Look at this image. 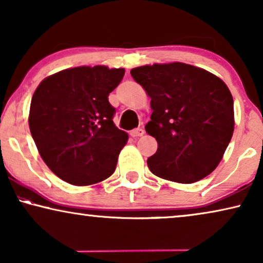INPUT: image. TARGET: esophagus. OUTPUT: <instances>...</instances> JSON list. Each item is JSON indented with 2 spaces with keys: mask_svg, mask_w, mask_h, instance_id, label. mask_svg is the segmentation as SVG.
Segmentation results:
<instances>
[{
  "mask_svg": "<svg viewBox=\"0 0 263 263\" xmlns=\"http://www.w3.org/2000/svg\"><path fill=\"white\" fill-rule=\"evenodd\" d=\"M143 129L142 128H136V129H133L130 132V135L133 138H138V136H142L143 135Z\"/></svg>",
  "mask_w": 263,
  "mask_h": 263,
  "instance_id": "obj_1",
  "label": "esophagus"
}]
</instances>
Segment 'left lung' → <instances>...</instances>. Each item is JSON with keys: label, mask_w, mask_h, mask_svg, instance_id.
Here are the masks:
<instances>
[{"label": "left lung", "mask_w": 263, "mask_h": 263, "mask_svg": "<svg viewBox=\"0 0 263 263\" xmlns=\"http://www.w3.org/2000/svg\"><path fill=\"white\" fill-rule=\"evenodd\" d=\"M151 97L146 132L157 152L147 159L158 177L194 183L211 174L233 134V99L218 77L190 64L142 66L130 70Z\"/></svg>", "instance_id": "left-lung-1"}]
</instances>
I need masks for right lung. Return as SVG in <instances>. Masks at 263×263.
Wrapping results in <instances>:
<instances>
[{
    "instance_id": "add662e5",
    "label": "right lung",
    "mask_w": 263,
    "mask_h": 263,
    "mask_svg": "<svg viewBox=\"0 0 263 263\" xmlns=\"http://www.w3.org/2000/svg\"><path fill=\"white\" fill-rule=\"evenodd\" d=\"M124 69L77 67L44 79L30 107V130L39 154L57 177L89 185L110 177L128 134L114 124L109 95Z\"/></svg>"
}]
</instances>
